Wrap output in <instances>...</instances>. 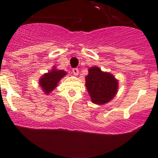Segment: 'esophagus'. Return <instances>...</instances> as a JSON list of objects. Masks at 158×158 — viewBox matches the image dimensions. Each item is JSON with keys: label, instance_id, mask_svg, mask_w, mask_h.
Listing matches in <instances>:
<instances>
[{"label": "esophagus", "instance_id": "1", "mask_svg": "<svg viewBox=\"0 0 158 158\" xmlns=\"http://www.w3.org/2000/svg\"><path fill=\"white\" fill-rule=\"evenodd\" d=\"M73 73L75 75V76H77L78 73H79V70H78L77 68H74V69H73Z\"/></svg>", "mask_w": 158, "mask_h": 158}]
</instances>
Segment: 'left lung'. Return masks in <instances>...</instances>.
<instances>
[{
	"label": "left lung",
	"mask_w": 158,
	"mask_h": 158,
	"mask_svg": "<svg viewBox=\"0 0 158 158\" xmlns=\"http://www.w3.org/2000/svg\"><path fill=\"white\" fill-rule=\"evenodd\" d=\"M85 85L93 104H104L116 95L118 81L109 73L103 72L99 67L93 66L89 69Z\"/></svg>",
	"instance_id": "1"
}]
</instances>
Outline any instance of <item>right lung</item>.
Listing matches in <instances>:
<instances>
[{
	"label": "right lung",
	"instance_id": "right-lung-1",
	"mask_svg": "<svg viewBox=\"0 0 158 158\" xmlns=\"http://www.w3.org/2000/svg\"><path fill=\"white\" fill-rule=\"evenodd\" d=\"M66 75V72L64 70H58L53 68L52 70L47 73L40 79V85L43 91L47 95L50 94L58 85L59 81Z\"/></svg>",
	"mask_w": 158,
	"mask_h": 158
}]
</instances>
